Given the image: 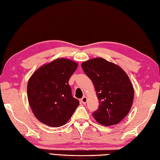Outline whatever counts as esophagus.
Wrapping results in <instances>:
<instances>
[{
  "instance_id": "esophagus-1",
  "label": "esophagus",
  "mask_w": 160,
  "mask_h": 160,
  "mask_svg": "<svg viewBox=\"0 0 160 160\" xmlns=\"http://www.w3.org/2000/svg\"><path fill=\"white\" fill-rule=\"evenodd\" d=\"M87 102V98L86 96H84L82 99H81V102H82V104H86Z\"/></svg>"
}]
</instances>
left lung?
I'll return each instance as SVG.
<instances>
[{
	"label": "left lung",
	"instance_id": "1",
	"mask_svg": "<svg viewBox=\"0 0 160 160\" xmlns=\"http://www.w3.org/2000/svg\"><path fill=\"white\" fill-rule=\"evenodd\" d=\"M92 81L100 106L92 113L104 126L118 124L130 111L134 89L127 73L118 64L102 58H95L81 64Z\"/></svg>",
	"mask_w": 160,
	"mask_h": 160
}]
</instances>
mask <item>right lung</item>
Segmentation results:
<instances>
[{
	"label": "right lung",
	"mask_w": 160,
	"mask_h": 160,
	"mask_svg": "<svg viewBox=\"0 0 160 160\" xmlns=\"http://www.w3.org/2000/svg\"><path fill=\"white\" fill-rule=\"evenodd\" d=\"M78 64L59 58L36 69L28 83V98L33 115L42 123L52 127L65 124L79 106L71 95L69 78Z\"/></svg>",
	"instance_id": "1"
}]
</instances>
